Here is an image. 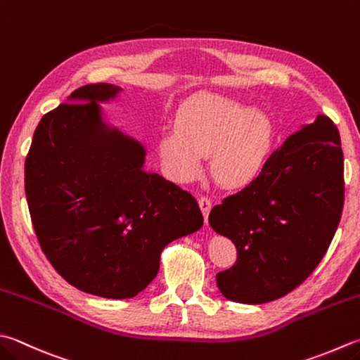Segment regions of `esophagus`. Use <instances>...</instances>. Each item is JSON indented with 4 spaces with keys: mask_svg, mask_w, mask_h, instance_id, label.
I'll return each mask as SVG.
<instances>
[{
    "mask_svg": "<svg viewBox=\"0 0 360 360\" xmlns=\"http://www.w3.org/2000/svg\"><path fill=\"white\" fill-rule=\"evenodd\" d=\"M199 205H200V210L203 213V218H208V213H210V208H212V199L208 198V195H199Z\"/></svg>",
    "mask_w": 360,
    "mask_h": 360,
    "instance_id": "1",
    "label": "esophagus"
}]
</instances>
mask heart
Here are the masks:
<instances>
[{"label": "heart", "instance_id": "heart-1", "mask_svg": "<svg viewBox=\"0 0 360 360\" xmlns=\"http://www.w3.org/2000/svg\"><path fill=\"white\" fill-rule=\"evenodd\" d=\"M273 124L257 106L218 96L199 94L177 112L175 130L161 133L158 152L171 177L194 179L202 155L210 153V171L224 186L252 180L268 157Z\"/></svg>", "mask_w": 360, "mask_h": 360}]
</instances>
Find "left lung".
<instances>
[{
  "instance_id": "left-lung-1",
  "label": "left lung",
  "mask_w": 360,
  "mask_h": 360,
  "mask_svg": "<svg viewBox=\"0 0 360 360\" xmlns=\"http://www.w3.org/2000/svg\"><path fill=\"white\" fill-rule=\"evenodd\" d=\"M343 200L340 134L320 114L290 134L252 181L210 212V226L236 248L233 266L216 274L221 293L263 304L300 287L326 254Z\"/></svg>"
}]
</instances>
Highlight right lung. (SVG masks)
<instances>
[{
    "label": "right lung",
    "mask_w": 360,
    "mask_h": 360,
    "mask_svg": "<svg viewBox=\"0 0 360 360\" xmlns=\"http://www.w3.org/2000/svg\"><path fill=\"white\" fill-rule=\"evenodd\" d=\"M119 86L78 87L40 119L25 161L34 232L53 268L86 293L136 296L169 243L199 230L191 194L144 171L146 148L101 120Z\"/></svg>",
    "instance_id": "1"
}]
</instances>
